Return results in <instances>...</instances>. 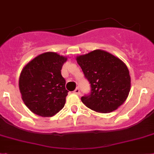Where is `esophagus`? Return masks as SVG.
Segmentation results:
<instances>
[{
  "label": "esophagus",
  "mask_w": 154,
  "mask_h": 154,
  "mask_svg": "<svg viewBox=\"0 0 154 154\" xmlns=\"http://www.w3.org/2000/svg\"><path fill=\"white\" fill-rule=\"evenodd\" d=\"M73 93H74V94H76V95H79L80 94H81V90H80L79 88H77L75 89L74 91H73Z\"/></svg>",
  "instance_id": "obj_1"
}]
</instances>
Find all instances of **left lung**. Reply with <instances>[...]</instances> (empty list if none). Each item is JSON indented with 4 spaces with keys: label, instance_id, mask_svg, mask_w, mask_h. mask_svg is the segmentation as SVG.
Masks as SVG:
<instances>
[{
    "label": "left lung",
    "instance_id": "obj_1",
    "mask_svg": "<svg viewBox=\"0 0 154 154\" xmlns=\"http://www.w3.org/2000/svg\"><path fill=\"white\" fill-rule=\"evenodd\" d=\"M77 63L91 86V92L81 97L89 109L109 113L125 103L130 91L128 67L118 58L103 50L77 57Z\"/></svg>",
    "mask_w": 154,
    "mask_h": 154
}]
</instances>
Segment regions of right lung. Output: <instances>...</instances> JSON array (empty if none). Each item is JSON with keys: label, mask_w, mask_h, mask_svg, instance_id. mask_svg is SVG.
Returning a JSON list of instances; mask_svg holds the SVG:
<instances>
[{"label": "right lung", "mask_w": 154, "mask_h": 154, "mask_svg": "<svg viewBox=\"0 0 154 154\" xmlns=\"http://www.w3.org/2000/svg\"><path fill=\"white\" fill-rule=\"evenodd\" d=\"M66 58L45 52L28 63L19 77L22 99L33 113L52 117L63 108L68 91L61 74Z\"/></svg>", "instance_id": "obj_1"}]
</instances>
